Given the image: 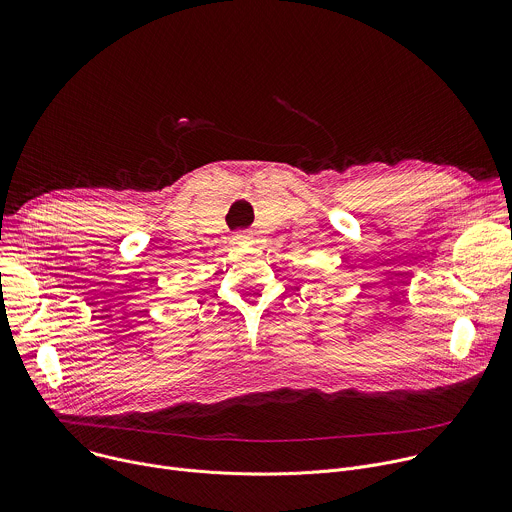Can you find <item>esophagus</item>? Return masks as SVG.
I'll return each mask as SVG.
<instances>
[{
    "label": "esophagus",
    "mask_w": 512,
    "mask_h": 512,
    "mask_svg": "<svg viewBox=\"0 0 512 512\" xmlns=\"http://www.w3.org/2000/svg\"><path fill=\"white\" fill-rule=\"evenodd\" d=\"M249 237H251V233H249V231H237V233L233 235V241L241 243V241H247Z\"/></svg>",
    "instance_id": "obj_1"
}]
</instances>
